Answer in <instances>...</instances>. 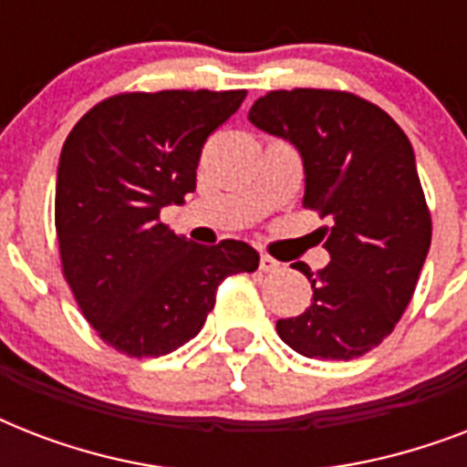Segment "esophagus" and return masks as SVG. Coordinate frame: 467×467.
Masks as SVG:
<instances>
[{
  "label": "esophagus",
  "mask_w": 467,
  "mask_h": 467,
  "mask_svg": "<svg viewBox=\"0 0 467 467\" xmlns=\"http://www.w3.org/2000/svg\"><path fill=\"white\" fill-rule=\"evenodd\" d=\"M278 266H281V264H278L274 256H269V254L259 256V269L266 271V274H271V271H278Z\"/></svg>",
  "instance_id": "obj_1"
}]
</instances>
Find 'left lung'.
<instances>
[{
    "label": "left lung",
    "instance_id": "1",
    "mask_svg": "<svg viewBox=\"0 0 467 467\" xmlns=\"http://www.w3.org/2000/svg\"><path fill=\"white\" fill-rule=\"evenodd\" d=\"M259 130L303 157V205L329 264L312 274V306L278 319V337L307 358L348 361L376 348L402 317L431 244V215L414 150L395 120L366 99L334 89L269 91L249 109Z\"/></svg>",
    "mask_w": 467,
    "mask_h": 467
}]
</instances>
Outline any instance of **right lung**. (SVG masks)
<instances>
[{
	"label": "right lung",
	"instance_id": "obj_1",
	"mask_svg": "<svg viewBox=\"0 0 467 467\" xmlns=\"http://www.w3.org/2000/svg\"><path fill=\"white\" fill-rule=\"evenodd\" d=\"M247 91H130L104 99L62 145L55 230L62 274L101 339L126 356H164L203 327L218 285L256 271L240 240L205 247L160 223L196 189L208 135Z\"/></svg>",
	"mask_w": 467,
	"mask_h": 467
}]
</instances>
